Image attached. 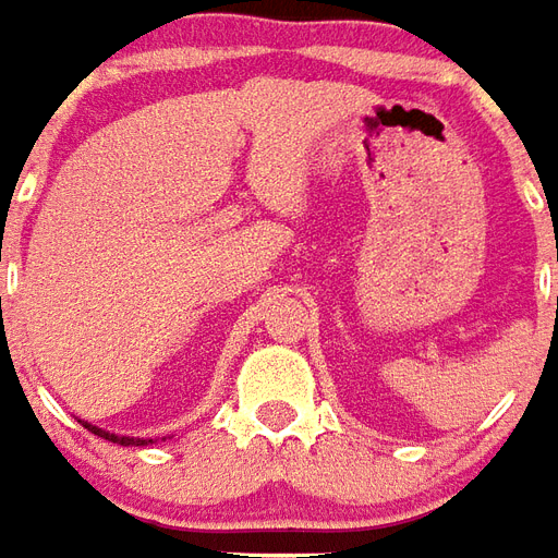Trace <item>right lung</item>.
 Wrapping results in <instances>:
<instances>
[{
	"label": "right lung",
	"mask_w": 558,
	"mask_h": 558,
	"mask_svg": "<svg viewBox=\"0 0 558 558\" xmlns=\"http://www.w3.org/2000/svg\"><path fill=\"white\" fill-rule=\"evenodd\" d=\"M83 427H89L95 436H104V439H110V442H119V445H146L151 439H134V436H119V433H110V430H101V427H95L89 421H83Z\"/></svg>",
	"instance_id": "right-lung-1"
}]
</instances>
